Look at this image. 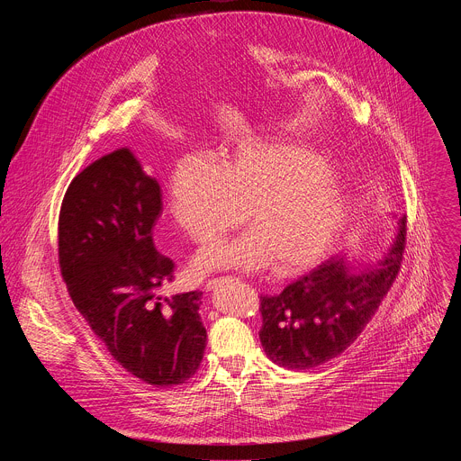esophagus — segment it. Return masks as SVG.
I'll return each mask as SVG.
<instances>
[{"instance_id":"1","label":"esophagus","mask_w":461,"mask_h":461,"mask_svg":"<svg viewBox=\"0 0 461 461\" xmlns=\"http://www.w3.org/2000/svg\"><path fill=\"white\" fill-rule=\"evenodd\" d=\"M224 281V277H215V279H210L206 285H204V288H206V292H210V290H213L219 283H222Z\"/></svg>"}]
</instances>
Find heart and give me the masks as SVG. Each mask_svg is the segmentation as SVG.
I'll use <instances>...</instances> for the list:
<instances>
[{
	"label": "heart",
	"instance_id": "1",
	"mask_svg": "<svg viewBox=\"0 0 461 461\" xmlns=\"http://www.w3.org/2000/svg\"><path fill=\"white\" fill-rule=\"evenodd\" d=\"M167 210L178 230L206 244L240 222L249 231L215 242L193 258V274L255 272L276 260L279 274L317 262L348 219V199L326 160L295 144L249 142L217 164L182 157L167 182Z\"/></svg>",
	"mask_w": 461,
	"mask_h": 461
}]
</instances>
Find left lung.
<instances>
[{
  "mask_svg": "<svg viewBox=\"0 0 461 461\" xmlns=\"http://www.w3.org/2000/svg\"><path fill=\"white\" fill-rule=\"evenodd\" d=\"M405 240L403 215L396 237L375 265L356 266L347 255L332 257L279 295L260 297L258 338L267 356L288 370H306L343 354L396 281Z\"/></svg>",
  "mask_w": 461,
  "mask_h": 461,
  "instance_id": "obj_1",
  "label": "left lung"
}]
</instances>
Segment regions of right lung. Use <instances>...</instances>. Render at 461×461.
Returning a JSON list of instances; mask_svg holds the SVG:
<instances>
[{
	"instance_id": "add662e5",
	"label": "right lung",
	"mask_w": 461,
	"mask_h": 461,
	"mask_svg": "<svg viewBox=\"0 0 461 461\" xmlns=\"http://www.w3.org/2000/svg\"><path fill=\"white\" fill-rule=\"evenodd\" d=\"M162 212L157 178L127 148L78 173L63 196L58 257L69 295L109 354L135 377L173 386L206 348L203 292L162 297L175 265L153 242Z\"/></svg>"
}]
</instances>
